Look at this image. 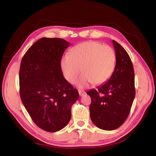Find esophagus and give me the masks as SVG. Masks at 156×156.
I'll use <instances>...</instances> for the list:
<instances>
[{
	"label": "esophagus",
	"instance_id": "1",
	"mask_svg": "<svg viewBox=\"0 0 156 156\" xmlns=\"http://www.w3.org/2000/svg\"><path fill=\"white\" fill-rule=\"evenodd\" d=\"M78 93L80 96H83L86 94V92L84 91H82V90H78Z\"/></svg>",
	"mask_w": 156,
	"mask_h": 156
}]
</instances>
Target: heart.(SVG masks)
<instances>
[{"instance_id": "obj_1", "label": "heart", "mask_w": 156, "mask_h": 156, "mask_svg": "<svg viewBox=\"0 0 156 156\" xmlns=\"http://www.w3.org/2000/svg\"><path fill=\"white\" fill-rule=\"evenodd\" d=\"M116 63V54L109 45L96 41L78 44L70 50V55L61 58L60 66L64 78L74 84L82 71L84 72L76 82L79 88H85L94 83L104 84L113 74Z\"/></svg>"}]
</instances>
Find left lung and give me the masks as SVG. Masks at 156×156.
<instances>
[{"instance_id": "1", "label": "left lung", "mask_w": 156, "mask_h": 156, "mask_svg": "<svg viewBox=\"0 0 156 156\" xmlns=\"http://www.w3.org/2000/svg\"><path fill=\"white\" fill-rule=\"evenodd\" d=\"M116 54L113 74L107 82L87 92L91 98L90 114L98 128L114 130L127 119L134 100V70L127 52L115 41H112Z\"/></svg>"}]
</instances>
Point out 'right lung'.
<instances>
[{"instance_id": "right-lung-1", "label": "right lung", "mask_w": 156, "mask_h": 156, "mask_svg": "<svg viewBox=\"0 0 156 156\" xmlns=\"http://www.w3.org/2000/svg\"><path fill=\"white\" fill-rule=\"evenodd\" d=\"M70 45L65 40L42 38L21 61L20 95L24 106L39 128L48 132L64 128L79 94L63 76L60 62Z\"/></svg>"}]
</instances>
